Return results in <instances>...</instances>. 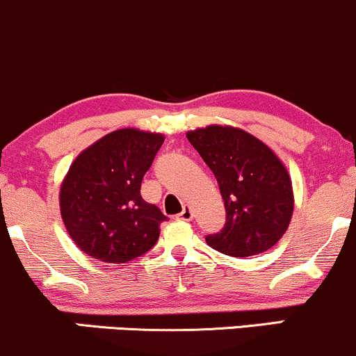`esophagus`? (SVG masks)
I'll use <instances>...</instances> for the list:
<instances>
[{
  "label": "esophagus",
  "instance_id": "34e87169",
  "mask_svg": "<svg viewBox=\"0 0 356 356\" xmlns=\"http://www.w3.org/2000/svg\"><path fill=\"white\" fill-rule=\"evenodd\" d=\"M192 218H194V212H192L189 206H184L182 212L177 216V219H181V220H192Z\"/></svg>",
  "mask_w": 356,
  "mask_h": 356
}]
</instances>
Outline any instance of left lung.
<instances>
[{"mask_svg": "<svg viewBox=\"0 0 356 356\" xmlns=\"http://www.w3.org/2000/svg\"><path fill=\"white\" fill-rule=\"evenodd\" d=\"M214 174L226 224L206 243L222 254L248 257L283 238L295 209L293 184L281 159L246 130L207 125L186 134Z\"/></svg>", "mask_w": 356, "mask_h": 356, "instance_id": "left-lung-1", "label": "left lung"}]
</instances>
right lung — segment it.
<instances>
[{"label":"right lung","mask_w":356,"mask_h":356,"mask_svg":"<svg viewBox=\"0 0 356 356\" xmlns=\"http://www.w3.org/2000/svg\"><path fill=\"white\" fill-rule=\"evenodd\" d=\"M164 136L118 129L81 150L60 187V212L85 254L120 264L154 248L167 220L140 195Z\"/></svg>","instance_id":"right-lung-1"}]
</instances>
